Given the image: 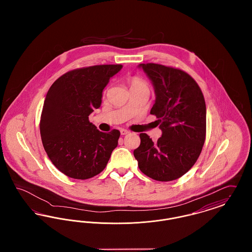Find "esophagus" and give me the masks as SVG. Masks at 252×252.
I'll return each mask as SVG.
<instances>
[{"label": "esophagus", "instance_id": "obj_1", "mask_svg": "<svg viewBox=\"0 0 252 252\" xmlns=\"http://www.w3.org/2000/svg\"><path fill=\"white\" fill-rule=\"evenodd\" d=\"M121 135H126V134H128L129 131L128 130H126V129H124V128H122L120 130Z\"/></svg>", "mask_w": 252, "mask_h": 252}]
</instances>
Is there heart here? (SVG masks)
<instances>
[{"label": "heart", "instance_id": "b5f03b06", "mask_svg": "<svg viewBox=\"0 0 252 252\" xmlns=\"http://www.w3.org/2000/svg\"><path fill=\"white\" fill-rule=\"evenodd\" d=\"M130 86L131 88L133 87H138V86H146L144 81H143L141 78L139 77H132L131 80H130Z\"/></svg>", "mask_w": 252, "mask_h": 252}]
</instances>
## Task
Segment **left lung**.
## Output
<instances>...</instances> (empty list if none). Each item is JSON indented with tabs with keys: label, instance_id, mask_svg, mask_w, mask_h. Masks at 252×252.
Here are the masks:
<instances>
[{
	"label": "left lung",
	"instance_id": "1",
	"mask_svg": "<svg viewBox=\"0 0 252 252\" xmlns=\"http://www.w3.org/2000/svg\"><path fill=\"white\" fill-rule=\"evenodd\" d=\"M155 89L150 113L156 115L162 135L157 143L141 133L134 150L140 170L158 181L178 180L197 160L206 138V104L199 86L180 69L140 64Z\"/></svg>",
	"mask_w": 252,
	"mask_h": 252
}]
</instances>
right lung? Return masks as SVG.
<instances>
[{
	"instance_id": "right-lung-1",
	"label": "right lung",
	"mask_w": 252,
	"mask_h": 252,
	"mask_svg": "<svg viewBox=\"0 0 252 252\" xmlns=\"http://www.w3.org/2000/svg\"><path fill=\"white\" fill-rule=\"evenodd\" d=\"M123 65L75 69L58 78L45 97L39 129L53 164L64 175L88 180L100 174L118 145L120 131H99L89 121L100 108L102 93Z\"/></svg>"
}]
</instances>
